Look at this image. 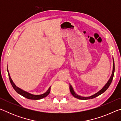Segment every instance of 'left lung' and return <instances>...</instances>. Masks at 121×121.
I'll return each mask as SVG.
<instances>
[{
    "mask_svg": "<svg viewBox=\"0 0 121 121\" xmlns=\"http://www.w3.org/2000/svg\"><path fill=\"white\" fill-rule=\"evenodd\" d=\"M112 61H113V67H112V75L111 76H110V78L108 81L107 82V83L102 88V89L100 90L99 91H98L97 93H96L95 94H94L93 95H91L90 96V97H82V96H80L79 95H77L76 93L75 92L74 90H73V88L72 87V86H71L70 84H69V89H70V91L71 93V95H72L73 97H75L76 98H77V99H81V100H87V99H93V98H95V97H98V96L100 95H101L102 93H103L104 92L106 91L107 89H108V87L110 85V84H111L112 80V78H113V77H114V71H115V65H114V59L112 58Z\"/></svg>",
    "mask_w": 121,
    "mask_h": 121,
    "instance_id": "1",
    "label": "left lung"
}]
</instances>
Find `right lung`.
<instances>
[{"instance_id": "1", "label": "right lung", "mask_w": 121, "mask_h": 121, "mask_svg": "<svg viewBox=\"0 0 121 121\" xmlns=\"http://www.w3.org/2000/svg\"><path fill=\"white\" fill-rule=\"evenodd\" d=\"M7 72H8V74H9V79L10 82H11V84L12 85V86H13V87L14 88V89L15 90L16 92L17 93H19V95H22L24 97L27 98V99H31V100H39V99H43V98H44L45 97H46L47 95H49V93H50V92L51 87V86H50V87L48 88V91H47L46 92H45L43 94H42V95H32V94H31V93H29V92H27L24 91V90H22L21 89H20V88L18 87L17 86H16V85L14 83L13 81H12V79L11 78V76H10V75H9V70H8V68H7Z\"/></svg>"}]
</instances>
